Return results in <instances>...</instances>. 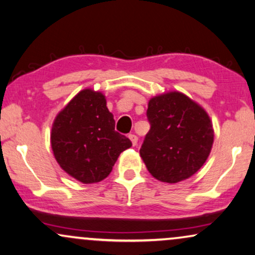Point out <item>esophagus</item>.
Instances as JSON below:
<instances>
[{
  "label": "esophagus",
  "mask_w": 255,
  "mask_h": 255,
  "mask_svg": "<svg viewBox=\"0 0 255 255\" xmlns=\"http://www.w3.org/2000/svg\"><path fill=\"white\" fill-rule=\"evenodd\" d=\"M128 138H130V140L132 141V145L133 146H135L137 145V142H138V137L135 134H130L128 135Z\"/></svg>",
  "instance_id": "esophagus-1"
}]
</instances>
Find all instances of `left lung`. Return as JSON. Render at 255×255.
Returning <instances> with one entry per match:
<instances>
[{
  "mask_svg": "<svg viewBox=\"0 0 255 255\" xmlns=\"http://www.w3.org/2000/svg\"><path fill=\"white\" fill-rule=\"evenodd\" d=\"M151 124L139 153L156 180L177 183L193 176L210 154L215 132L207 111L180 92L148 101Z\"/></svg>",
  "mask_w": 255,
  "mask_h": 255,
  "instance_id": "8db88e82",
  "label": "left lung"
}]
</instances>
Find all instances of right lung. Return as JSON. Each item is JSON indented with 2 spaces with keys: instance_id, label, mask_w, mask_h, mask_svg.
Wrapping results in <instances>:
<instances>
[{
  "instance_id": "obj_1",
  "label": "right lung",
  "mask_w": 255,
  "mask_h": 255,
  "mask_svg": "<svg viewBox=\"0 0 255 255\" xmlns=\"http://www.w3.org/2000/svg\"><path fill=\"white\" fill-rule=\"evenodd\" d=\"M51 146L59 166L80 182L96 183L109 175L132 142L115 131L114 115L103 93L79 92L54 118Z\"/></svg>"
}]
</instances>
